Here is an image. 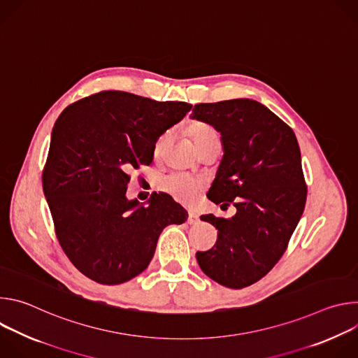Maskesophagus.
Segmentation results:
<instances>
[{
  "label": "esophagus",
  "instance_id": "obj_1",
  "mask_svg": "<svg viewBox=\"0 0 358 358\" xmlns=\"http://www.w3.org/2000/svg\"><path fill=\"white\" fill-rule=\"evenodd\" d=\"M198 222H199V215L196 213H194V211H189L188 213V224L189 225H195Z\"/></svg>",
  "mask_w": 358,
  "mask_h": 358
}]
</instances>
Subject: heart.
Returning <instances> with one entry per match:
<instances>
[{
  "mask_svg": "<svg viewBox=\"0 0 358 358\" xmlns=\"http://www.w3.org/2000/svg\"><path fill=\"white\" fill-rule=\"evenodd\" d=\"M171 137H173V130H167L157 138V141L155 144V156L156 157L163 155V151L166 150L167 144L171 141ZM192 138H194L195 147L201 148L213 141H220V134L210 124L196 123L192 127ZM162 187L169 194H171L176 199L185 202V203H191L198 198V194L201 189V182L198 180H194L184 174H173L163 180Z\"/></svg>",
  "mask_w": 358,
  "mask_h": 358,
  "instance_id": "obj_1",
  "label": "heart"
}]
</instances>
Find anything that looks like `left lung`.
<instances>
[{
	"label": "left lung",
	"mask_w": 358,
	"mask_h": 358,
	"mask_svg": "<svg viewBox=\"0 0 358 358\" xmlns=\"http://www.w3.org/2000/svg\"><path fill=\"white\" fill-rule=\"evenodd\" d=\"M191 119L221 133L224 156L208 198L236 207L231 220L201 217L218 229V241L196 252V262L217 283L242 289L278 264L303 214L308 189L299 143L283 120L252 99L199 103Z\"/></svg>",
	"instance_id": "left-lung-1"
}]
</instances>
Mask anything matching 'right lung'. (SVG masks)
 <instances>
[{
  "instance_id": "1",
  "label": "right lung",
  "mask_w": 358,
  "mask_h": 358,
  "mask_svg": "<svg viewBox=\"0 0 358 358\" xmlns=\"http://www.w3.org/2000/svg\"><path fill=\"white\" fill-rule=\"evenodd\" d=\"M192 105L106 90L68 106L50 133L42 176L58 241L75 268L101 285H120L152 259L167 225L187 211L167 194L147 206L126 195L129 171L148 166L155 144Z\"/></svg>"
}]
</instances>
